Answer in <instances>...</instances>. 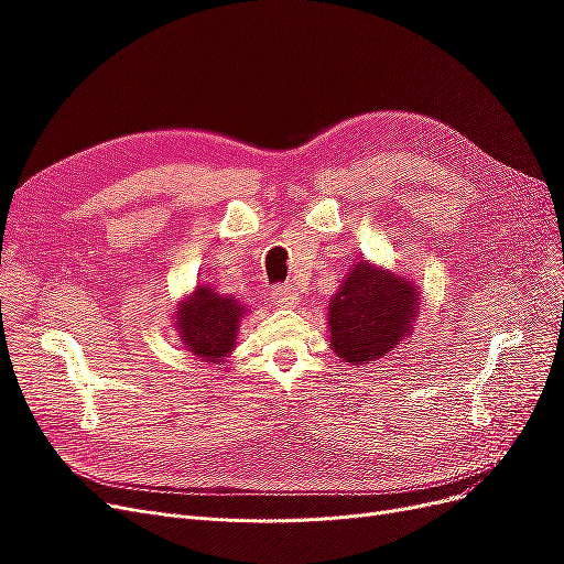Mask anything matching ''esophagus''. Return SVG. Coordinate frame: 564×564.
<instances>
[{"label":"esophagus","instance_id":"obj_1","mask_svg":"<svg viewBox=\"0 0 564 564\" xmlns=\"http://www.w3.org/2000/svg\"><path fill=\"white\" fill-rule=\"evenodd\" d=\"M270 296L275 301V305H280V308H294L299 303V292L294 289V284H278L270 292Z\"/></svg>","mask_w":564,"mask_h":564}]
</instances>
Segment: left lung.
<instances>
[{
    "instance_id": "left-lung-1",
    "label": "left lung",
    "mask_w": 564,
    "mask_h": 564,
    "mask_svg": "<svg viewBox=\"0 0 564 564\" xmlns=\"http://www.w3.org/2000/svg\"><path fill=\"white\" fill-rule=\"evenodd\" d=\"M419 311L414 282L357 259L329 303V346L350 365H371L412 334Z\"/></svg>"
}]
</instances>
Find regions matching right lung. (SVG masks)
Returning <instances> with one entry per match:
<instances>
[{
	"label": "right lung",
	"mask_w": 564,
	"mask_h": 564,
	"mask_svg": "<svg viewBox=\"0 0 564 564\" xmlns=\"http://www.w3.org/2000/svg\"><path fill=\"white\" fill-rule=\"evenodd\" d=\"M245 315L247 308L237 299L218 294L209 284H197L195 292L178 303L174 324L181 344L195 357L224 362V357L235 348Z\"/></svg>",
	"instance_id": "add662e5"
}]
</instances>
